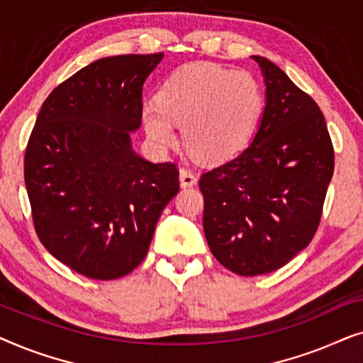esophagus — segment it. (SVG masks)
<instances>
[{"label": "esophagus", "mask_w": 363, "mask_h": 363, "mask_svg": "<svg viewBox=\"0 0 363 363\" xmlns=\"http://www.w3.org/2000/svg\"><path fill=\"white\" fill-rule=\"evenodd\" d=\"M193 185H196V177L195 173L188 168H182L180 170V186L182 188H190Z\"/></svg>", "instance_id": "esophagus-1"}]
</instances>
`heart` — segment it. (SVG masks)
Segmentation results:
<instances>
[{
    "label": "heart",
    "mask_w": 363,
    "mask_h": 363,
    "mask_svg": "<svg viewBox=\"0 0 363 363\" xmlns=\"http://www.w3.org/2000/svg\"><path fill=\"white\" fill-rule=\"evenodd\" d=\"M157 101L142 107L143 128L153 145L160 150L173 147L175 125L183 127L186 150L208 163L240 152L262 111L259 86L251 74L210 62L178 67L163 82Z\"/></svg>",
    "instance_id": "heart-1"
}]
</instances>
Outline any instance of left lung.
<instances>
[{
	"instance_id": "1",
	"label": "left lung",
	"mask_w": 363,
	"mask_h": 363,
	"mask_svg": "<svg viewBox=\"0 0 363 363\" xmlns=\"http://www.w3.org/2000/svg\"><path fill=\"white\" fill-rule=\"evenodd\" d=\"M266 102L247 148L203 173V230L213 256L240 276L287 264L312 241L334 173L325 118L287 74L261 56Z\"/></svg>"
}]
</instances>
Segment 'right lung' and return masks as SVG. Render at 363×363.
<instances>
[{"mask_svg":"<svg viewBox=\"0 0 363 363\" xmlns=\"http://www.w3.org/2000/svg\"><path fill=\"white\" fill-rule=\"evenodd\" d=\"M162 59L108 56L82 67L49 94L29 138L24 182L39 240L91 279L135 269L180 190L173 163H152L132 147L143 82Z\"/></svg>","mask_w":363,"mask_h":363,"instance_id":"obj_1","label":"right lung"}]
</instances>
